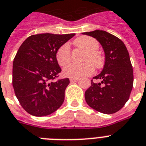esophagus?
Segmentation results:
<instances>
[{"mask_svg": "<svg viewBox=\"0 0 146 146\" xmlns=\"http://www.w3.org/2000/svg\"><path fill=\"white\" fill-rule=\"evenodd\" d=\"M79 80V78H71V79H70V81L71 82H78Z\"/></svg>", "mask_w": 146, "mask_h": 146, "instance_id": "34e87169", "label": "esophagus"}]
</instances>
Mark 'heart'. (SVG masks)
Instances as JSON below:
<instances>
[{
    "mask_svg": "<svg viewBox=\"0 0 146 146\" xmlns=\"http://www.w3.org/2000/svg\"><path fill=\"white\" fill-rule=\"evenodd\" d=\"M73 45L85 52L81 64H69L63 70L64 75L69 78L89 76L94 73V67L101 68L104 64L103 57L97 52L100 44L96 39L90 36H80L73 41ZM71 52L68 44H64L56 52V59L59 65L64 66L70 61ZM93 64L92 65V64Z\"/></svg>",
    "mask_w": 146,
    "mask_h": 146,
    "instance_id": "b5f03b06",
    "label": "heart"
}]
</instances>
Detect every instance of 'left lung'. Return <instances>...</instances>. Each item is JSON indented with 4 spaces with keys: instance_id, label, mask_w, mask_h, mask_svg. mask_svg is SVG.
Returning <instances> with one entry per match:
<instances>
[{
    "instance_id": "1",
    "label": "left lung",
    "mask_w": 146,
    "mask_h": 146,
    "mask_svg": "<svg viewBox=\"0 0 146 146\" xmlns=\"http://www.w3.org/2000/svg\"><path fill=\"white\" fill-rule=\"evenodd\" d=\"M95 38L103 47L105 63L101 73L91 80L84 93L88 105L99 112L111 114L119 111L129 99L133 88V74L129 53L119 38L103 30L83 33Z\"/></svg>"
}]
</instances>
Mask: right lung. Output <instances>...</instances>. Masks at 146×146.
Instances as JSON below:
<instances>
[{"label": "right lung", "mask_w": 146, "mask_h": 146, "mask_svg": "<svg viewBox=\"0 0 146 146\" xmlns=\"http://www.w3.org/2000/svg\"><path fill=\"white\" fill-rule=\"evenodd\" d=\"M75 33L30 35L18 49L13 67V85L22 108L35 117L51 114L64 100L68 78L59 79L58 49Z\"/></svg>", "instance_id": "right-lung-1"}]
</instances>
